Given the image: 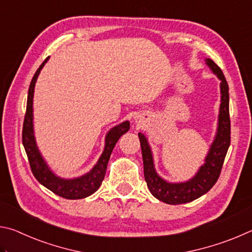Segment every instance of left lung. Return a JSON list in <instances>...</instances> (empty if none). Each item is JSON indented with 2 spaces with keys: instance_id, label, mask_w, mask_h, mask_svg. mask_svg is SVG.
Returning a JSON list of instances; mask_svg holds the SVG:
<instances>
[{
  "instance_id": "left-lung-1",
  "label": "left lung",
  "mask_w": 252,
  "mask_h": 252,
  "mask_svg": "<svg viewBox=\"0 0 252 252\" xmlns=\"http://www.w3.org/2000/svg\"><path fill=\"white\" fill-rule=\"evenodd\" d=\"M206 64L213 74L220 80V108L218 126L213 141L204 158V163L197 173L183 182H169L159 176L155 167V160L147 136L139 132L141 144L144 179L153 197L168 204H181L191 202L207 193L220 176L225 155L230 146V118H229V87L220 67L210 59H206Z\"/></svg>"
}]
</instances>
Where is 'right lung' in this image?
Segmentation results:
<instances>
[{
    "label": "right lung",
    "instance_id": "obj_1",
    "mask_svg": "<svg viewBox=\"0 0 252 252\" xmlns=\"http://www.w3.org/2000/svg\"><path fill=\"white\" fill-rule=\"evenodd\" d=\"M49 58L42 63L39 69L36 70L33 79L31 81L28 93V103H27V113H25L24 123H23V132H22V141L23 146L27 152L28 159L30 162L32 172L36 180L42 186L48 188L53 193L60 195V197L76 200L83 199L91 195L99 189L102 181H103L106 167L110 159L111 153L118 140L120 139L122 134L126 133L130 129V122L123 121L120 125L114 126L108 131L105 135V143L102 155L99 160L93 165L90 171L75 178H61L55 174L49 164L46 163L43 156L37 148L35 135H34V126H33V97H34V88H35L36 80L39 78L41 70L43 69L45 63L49 61Z\"/></svg>",
    "mask_w": 252,
    "mask_h": 252
}]
</instances>
